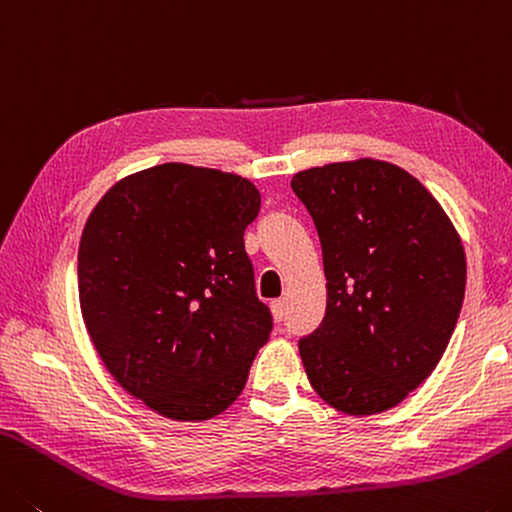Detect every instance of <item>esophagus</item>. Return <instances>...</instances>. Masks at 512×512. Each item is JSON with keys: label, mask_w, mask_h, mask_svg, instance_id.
Here are the masks:
<instances>
[{"label": "esophagus", "mask_w": 512, "mask_h": 512, "mask_svg": "<svg viewBox=\"0 0 512 512\" xmlns=\"http://www.w3.org/2000/svg\"><path fill=\"white\" fill-rule=\"evenodd\" d=\"M270 308H272L276 322L286 320V313H288V311H286V299H274L272 304H270Z\"/></svg>", "instance_id": "1"}]
</instances>
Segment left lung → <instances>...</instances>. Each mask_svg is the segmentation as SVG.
<instances>
[{"label": "left lung", "instance_id": "8db88e82", "mask_svg": "<svg viewBox=\"0 0 512 512\" xmlns=\"http://www.w3.org/2000/svg\"><path fill=\"white\" fill-rule=\"evenodd\" d=\"M292 190L322 242L326 313L299 338L308 381L347 415L408 397L449 345L465 297V249L413 174L372 158L297 172Z\"/></svg>", "mask_w": 512, "mask_h": 512}]
</instances>
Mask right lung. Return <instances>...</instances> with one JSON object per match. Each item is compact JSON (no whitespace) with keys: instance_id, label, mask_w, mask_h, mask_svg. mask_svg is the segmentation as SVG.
<instances>
[{"instance_id":"obj_1","label":"right lung","mask_w":512,"mask_h":512,"mask_svg":"<svg viewBox=\"0 0 512 512\" xmlns=\"http://www.w3.org/2000/svg\"><path fill=\"white\" fill-rule=\"evenodd\" d=\"M261 192L238 174L165 163L106 192L79 245V301L99 358L170 420H208L245 388L272 313L245 229Z\"/></svg>"}]
</instances>
